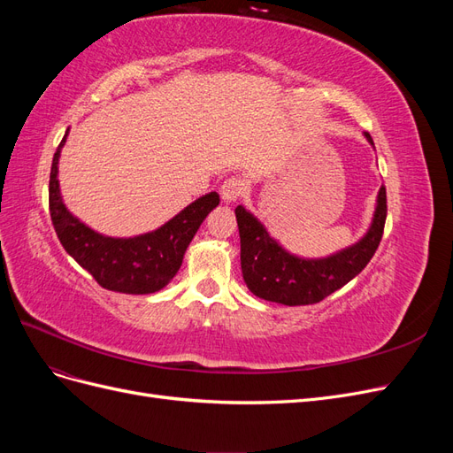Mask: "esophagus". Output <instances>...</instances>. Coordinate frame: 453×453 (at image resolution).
I'll return each mask as SVG.
<instances>
[{"label":"esophagus","mask_w":453,"mask_h":453,"mask_svg":"<svg viewBox=\"0 0 453 453\" xmlns=\"http://www.w3.org/2000/svg\"><path fill=\"white\" fill-rule=\"evenodd\" d=\"M243 193V181L240 177H228V180L221 185V198L225 203L236 202Z\"/></svg>","instance_id":"esophagus-1"}]
</instances>
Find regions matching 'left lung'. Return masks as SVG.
I'll return each mask as SVG.
<instances>
[{"label":"left lung","instance_id":"left-lung-1","mask_svg":"<svg viewBox=\"0 0 453 453\" xmlns=\"http://www.w3.org/2000/svg\"><path fill=\"white\" fill-rule=\"evenodd\" d=\"M365 138L374 147L368 132H365ZM234 213L240 228L242 273L248 289L268 303L306 306L338 291L370 263L383 234L388 200L386 187L381 185L376 196L372 223L365 236L344 250L318 258L298 257L287 251L243 205H238Z\"/></svg>","mask_w":453,"mask_h":453}]
</instances>
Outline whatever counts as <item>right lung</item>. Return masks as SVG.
I'll use <instances>...</instances> for the list:
<instances>
[{
    "label": "right lung",
    "instance_id": "1",
    "mask_svg": "<svg viewBox=\"0 0 453 453\" xmlns=\"http://www.w3.org/2000/svg\"><path fill=\"white\" fill-rule=\"evenodd\" d=\"M67 132L54 153L49 181L50 219L64 250L104 289L127 295H150L164 289L180 272L188 243L203 219L219 205V195L213 190L196 198L170 221L143 234L130 238L105 236L85 225L64 203L58 162Z\"/></svg>",
    "mask_w": 453,
    "mask_h": 453
}]
</instances>
